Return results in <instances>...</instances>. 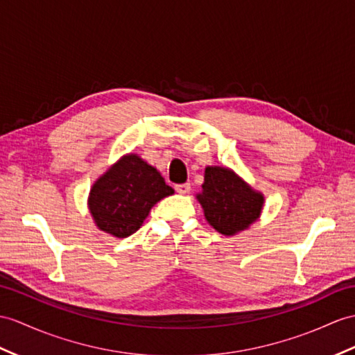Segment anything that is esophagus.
<instances>
[{"instance_id":"34e87169","label":"esophagus","mask_w":355,"mask_h":355,"mask_svg":"<svg viewBox=\"0 0 355 355\" xmlns=\"http://www.w3.org/2000/svg\"><path fill=\"white\" fill-rule=\"evenodd\" d=\"M176 191H178L179 194H182V196H185V194H188L189 191H191V185H189V184H182V185H176Z\"/></svg>"}]
</instances>
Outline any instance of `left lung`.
Wrapping results in <instances>:
<instances>
[{"label": "left lung", "mask_w": 355, "mask_h": 355, "mask_svg": "<svg viewBox=\"0 0 355 355\" xmlns=\"http://www.w3.org/2000/svg\"><path fill=\"white\" fill-rule=\"evenodd\" d=\"M206 221L224 236L238 235L261 218L265 196L229 167L205 170L202 193L196 194Z\"/></svg>", "instance_id": "8db88e82"}]
</instances>
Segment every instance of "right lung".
Returning <instances> with one entry per match:
<instances>
[{"mask_svg": "<svg viewBox=\"0 0 355 355\" xmlns=\"http://www.w3.org/2000/svg\"><path fill=\"white\" fill-rule=\"evenodd\" d=\"M175 194L161 173L137 153H126L94 180L87 206L101 232L128 238L141 227L152 207Z\"/></svg>", "mask_w": 355, "mask_h": 355, "instance_id": "right-lung-1", "label": "right lung"}]
</instances>
